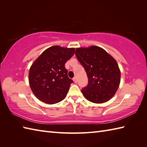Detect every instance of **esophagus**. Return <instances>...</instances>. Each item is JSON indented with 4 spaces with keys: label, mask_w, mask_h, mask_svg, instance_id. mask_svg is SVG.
I'll use <instances>...</instances> for the list:
<instances>
[{
    "label": "esophagus",
    "mask_w": 147,
    "mask_h": 147,
    "mask_svg": "<svg viewBox=\"0 0 147 147\" xmlns=\"http://www.w3.org/2000/svg\"><path fill=\"white\" fill-rule=\"evenodd\" d=\"M73 81H74V82L75 83H77V79H76V77H74V78H73Z\"/></svg>",
    "instance_id": "esophagus-1"
}]
</instances>
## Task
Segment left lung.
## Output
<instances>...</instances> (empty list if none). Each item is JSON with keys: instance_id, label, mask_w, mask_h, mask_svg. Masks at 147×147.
Listing matches in <instances>:
<instances>
[{"instance_id": "8db88e82", "label": "left lung", "mask_w": 147, "mask_h": 147, "mask_svg": "<svg viewBox=\"0 0 147 147\" xmlns=\"http://www.w3.org/2000/svg\"><path fill=\"white\" fill-rule=\"evenodd\" d=\"M75 54L86 73L88 83L82 89L88 100L102 104L109 100L117 90L121 72L115 59L96 46L78 48Z\"/></svg>"}]
</instances>
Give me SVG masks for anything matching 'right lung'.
I'll use <instances>...</instances> for the list:
<instances>
[{
    "mask_svg": "<svg viewBox=\"0 0 147 147\" xmlns=\"http://www.w3.org/2000/svg\"><path fill=\"white\" fill-rule=\"evenodd\" d=\"M74 48L53 46L33 62L29 71V83L34 95L49 104L62 101L73 81L67 76L65 63L74 54Z\"/></svg>",
    "mask_w": 147,
    "mask_h": 147,
    "instance_id": "add662e5",
    "label": "right lung"
}]
</instances>
